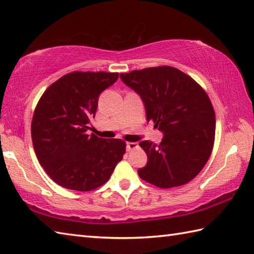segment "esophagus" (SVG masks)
I'll list each match as a JSON object with an SVG mask.
<instances>
[{"instance_id":"obj_1","label":"esophagus","mask_w":254,"mask_h":254,"mask_svg":"<svg viewBox=\"0 0 254 254\" xmlns=\"http://www.w3.org/2000/svg\"><path fill=\"white\" fill-rule=\"evenodd\" d=\"M137 147H138V145H137V143H135V142H127V152L135 150V148H137Z\"/></svg>"}]
</instances>
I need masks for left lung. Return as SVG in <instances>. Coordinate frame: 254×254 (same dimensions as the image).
<instances>
[{
    "mask_svg": "<svg viewBox=\"0 0 254 254\" xmlns=\"http://www.w3.org/2000/svg\"><path fill=\"white\" fill-rule=\"evenodd\" d=\"M122 81L140 94L146 120L164 133L162 142H140L147 155L137 171L143 181L160 188L185 185L193 180L211 155L216 116L199 83L171 66L120 73Z\"/></svg>",
    "mask_w": 254,
    "mask_h": 254,
    "instance_id": "obj_1",
    "label": "left lung"
}]
</instances>
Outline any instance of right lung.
Returning a JSON list of instances; mask_svg holds the SVG:
<instances>
[{"label": "right lung", "instance_id": "right-lung-1", "mask_svg": "<svg viewBox=\"0 0 254 254\" xmlns=\"http://www.w3.org/2000/svg\"><path fill=\"white\" fill-rule=\"evenodd\" d=\"M118 78V72H69L39 99L31 126L34 150L44 171L59 186L96 190L109 181L123 158L126 142L87 133L99 94Z\"/></svg>", "mask_w": 254, "mask_h": 254}]
</instances>
